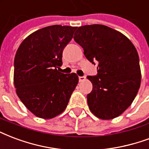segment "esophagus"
Returning <instances> with one entry per match:
<instances>
[{
  "label": "esophagus",
  "instance_id": "obj_1",
  "mask_svg": "<svg viewBox=\"0 0 149 149\" xmlns=\"http://www.w3.org/2000/svg\"><path fill=\"white\" fill-rule=\"evenodd\" d=\"M85 80H86L85 77H79V81H80V82L84 81Z\"/></svg>",
  "mask_w": 149,
  "mask_h": 149
}]
</instances>
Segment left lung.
I'll use <instances>...</instances> for the list:
<instances>
[{
    "mask_svg": "<svg viewBox=\"0 0 149 149\" xmlns=\"http://www.w3.org/2000/svg\"><path fill=\"white\" fill-rule=\"evenodd\" d=\"M73 38L89 61L98 62L96 76L88 77L92 84L87 95L90 111L102 120L118 117L132 104L141 86L134 45L125 35L102 24L78 27Z\"/></svg>",
    "mask_w": 149,
    "mask_h": 149,
    "instance_id": "left-lung-1",
    "label": "left lung"
}]
</instances>
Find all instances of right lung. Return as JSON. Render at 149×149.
Masks as SVG:
<instances>
[{
	"mask_svg": "<svg viewBox=\"0 0 149 149\" xmlns=\"http://www.w3.org/2000/svg\"><path fill=\"white\" fill-rule=\"evenodd\" d=\"M77 27L53 25L28 35L16 51L14 85L24 106L35 116L50 119L61 114L79 82L74 72L58 71L62 52Z\"/></svg>",
	"mask_w": 149,
	"mask_h": 149,
	"instance_id": "right-lung-1",
	"label": "right lung"
}]
</instances>
